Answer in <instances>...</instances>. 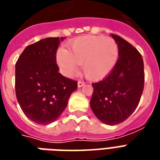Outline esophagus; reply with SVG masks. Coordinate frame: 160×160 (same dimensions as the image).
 <instances>
[{"mask_svg":"<svg viewBox=\"0 0 160 160\" xmlns=\"http://www.w3.org/2000/svg\"><path fill=\"white\" fill-rule=\"evenodd\" d=\"M86 85V81H84V80H79L78 81V87H83V86H85Z\"/></svg>","mask_w":160,"mask_h":160,"instance_id":"obj_1","label":"esophagus"}]
</instances>
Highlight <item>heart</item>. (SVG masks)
I'll use <instances>...</instances> for the list:
<instances>
[{"mask_svg":"<svg viewBox=\"0 0 160 160\" xmlns=\"http://www.w3.org/2000/svg\"><path fill=\"white\" fill-rule=\"evenodd\" d=\"M118 57V46L113 38L85 36L74 40L68 51L60 49L56 60L67 76H73L78 72V65H82L86 76L98 80L111 72Z\"/></svg>","mask_w":160,"mask_h":160,"instance_id":"1","label":"heart"}]
</instances>
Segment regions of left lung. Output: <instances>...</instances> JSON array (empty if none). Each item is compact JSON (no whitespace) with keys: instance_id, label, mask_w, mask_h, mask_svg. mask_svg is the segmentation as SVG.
<instances>
[{"instance_id":"left-lung-1","label":"left lung","mask_w":160,"mask_h":160,"mask_svg":"<svg viewBox=\"0 0 160 160\" xmlns=\"http://www.w3.org/2000/svg\"><path fill=\"white\" fill-rule=\"evenodd\" d=\"M118 42L119 58L111 73L92 83L90 105L95 116L108 125L122 122L134 111L144 89V63L132 44L112 34Z\"/></svg>"}]
</instances>
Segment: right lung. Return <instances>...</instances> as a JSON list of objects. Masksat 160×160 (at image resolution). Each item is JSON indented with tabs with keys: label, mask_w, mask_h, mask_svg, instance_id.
I'll return each instance as SVG.
<instances>
[{
	"label": "right lung",
	"mask_w": 160,
	"mask_h": 160,
	"mask_svg": "<svg viewBox=\"0 0 160 160\" xmlns=\"http://www.w3.org/2000/svg\"><path fill=\"white\" fill-rule=\"evenodd\" d=\"M61 40L47 38L30 44L16 62L17 100L26 117L38 124L59 118L78 87L76 80L58 73L56 50Z\"/></svg>",
	"instance_id": "right-lung-1"
}]
</instances>
